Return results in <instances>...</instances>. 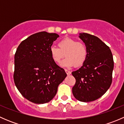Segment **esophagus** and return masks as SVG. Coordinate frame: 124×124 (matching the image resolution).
Instances as JSON below:
<instances>
[{"mask_svg": "<svg viewBox=\"0 0 124 124\" xmlns=\"http://www.w3.org/2000/svg\"><path fill=\"white\" fill-rule=\"evenodd\" d=\"M65 72H66V73L67 74V75H70L71 74V71H68V70H65Z\"/></svg>", "mask_w": 124, "mask_h": 124, "instance_id": "obj_1", "label": "esophagus"}]
</instances>
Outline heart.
I'll use <instances>...</instances> for the list:
<instances>
[{"label":"heart","mask_w":124,"mask_h":124,"mask_svg":"<svg viewBox=\"0 0 124 124\" xmlns=\"http://www.w3.org/2000/svg\"><path fill=\"white\" fill-rule=\"evenodd\" d=\"M58 46H52L50 48L52 60L57 64L61 63L65 55L66 58L62 63L63 67H79L85 62L87 50L86 46L82 42L66 38L59 42Z\"/></svg>","instance_id":"obj_1"}]
</instances>
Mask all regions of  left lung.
<instances>
[{
  "mask_svg": "<svg viewBox=\"0 0 124 124\" xmlns=\"http://www.w3.org/2000/svg\"><path fill=\"white\" fill-rule=\"evenodd\" d=\"M85 42L87 54L83 66L72 72L76 78L72 87L77 100L90 102L102 97L110 86L114 67L113 55L109 47L98 37L89 33H80Z\"/></svg>",
  "mask_w": 124,
  "mask_h": 124,
  "instance_id": "8db88e82",
  "label": "left lung"
}]
</instances>
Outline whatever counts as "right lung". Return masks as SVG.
<instances>
[{
	"instance_id": "1",
	"label": "right lung",
	"mask_w": 124,
	"mask_h": 124,
	"mask_svg": "<svg viewBox=\"0 0 124 124\" xmlns=\"http://www.w3.org/2000/svg\"><path fill=\"white\" fill-rule=\"evenodd\" d=\"M59 36L41 32L22 41L14 56V80L21 94L35 104L50 101L67 77L65 70L53 62L50 48Z\"/></svg>"
}]
</instances>
